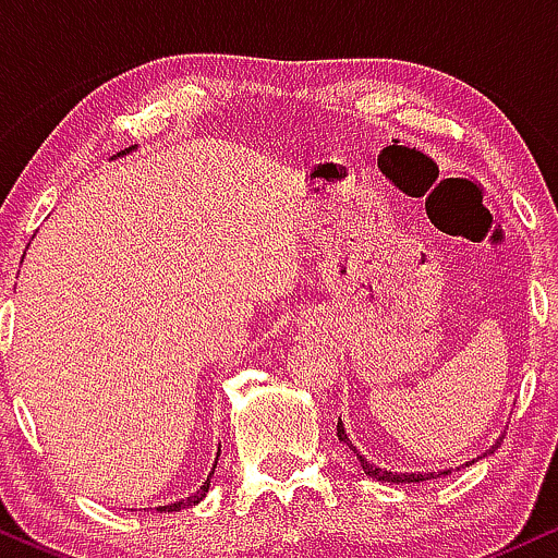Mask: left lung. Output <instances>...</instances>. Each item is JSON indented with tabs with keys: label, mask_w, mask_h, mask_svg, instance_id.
<instances>
[{
	"label": "left lung",
	"mask_w": 558,
	"mask_h": 558,
	"mask_svg": "<svg viewBox=\"0 0 558 558\" xmlns=\"http://www.w3.org/2000/svg\"><path fill=\"white\" fill-rule=\"evenodd\" d=\"M338 440H341V444L349 448L351 453H354L356 457V462L362 464V470H364V475L367 477H373V480H380V483H422V480H433V477H444V475H451L453 470H440V472H390V470H386V466H377V464H373L369 462L367 457H364V453L360 451V448H356L354 444H351V438H349V433H345V427H343V422L338 420ZM501 440L504 438H498L496 444H493L488 451L485 453H480L477 459H483V457H490L493 451H496L498 446H501ZM477 459H472V462H466V464H462V466H470V464H475ZM459 470V466H457Z\"/></svg>",
	"instance_id": "1"
}]
</instances>
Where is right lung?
<instances>
[{
	"instance_id": "right-lung-1",
	"label": "right lung",
	"mask_w": 558,
	"mask_h": 558,
	"mask_svg": "<svg viewBox=\"0 0 558 558\" xmlns=\"http://www.w3.org/2000/svg\"><path fill=\"white\" fill-rule=\"evenodd\" d=\"M133 149H136V146H131V149L120 151L118 157H123V155H128V151H133ZM217 457H220V446H217ZM215 470H217V459H215L213 470H209L207 480H204V483L198 485V488H196L194 493H191V496H185V498H181V501H175V504H168V506H157V511H181V509H189V506H196L198 501H202L204 496H207V490H209V483H213V475H215Z\"/></svg>"
}]
</instances>
